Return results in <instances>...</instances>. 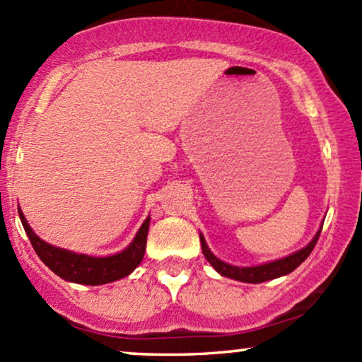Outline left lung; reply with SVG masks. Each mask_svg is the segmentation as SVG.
I'll return each instance as SVG.
<instances>
[{
    "mask_svg": "<svg viewBox=\"0 0 362 362\" xmlns=\"http://www.w3.org/2000/svg\"><path fill=\"white\" fill-rule=\"evenodd\" d=\"M320 233H322V230H318V233L313 236V240H311V242L306 245L305 248L294 252L293 255H288V257H284V259H279V260L269 262V264L257 265V267H236V265H230V264H226V262L219 260L218 257H216L214 253L209 250V247H207L204 236H202V235H199V236H201L202 253H204L207 262H209V264L213 265V267L219 274H221V276L230 277V279L242 281V282H252V284H259V282H265V281L276 279V277L286 276V274L293 272L294 269L298 267V265H301L303 262L306 260V257L310 255L311 250L315 248V245H317Z\"/></svg>",
    "mask_w": 362,
    "mask_h": 362,
    "instance_id": "obj_1",
    "label": "left lung"
}]
</instances>
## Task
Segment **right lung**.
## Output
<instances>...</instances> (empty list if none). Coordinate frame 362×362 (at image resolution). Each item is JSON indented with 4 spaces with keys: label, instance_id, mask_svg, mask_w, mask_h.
Segmentation results:
<instances>
[{
    "label": "right lung",
    "instance_id": "1",
    "mask_svg": "<svg viewBox=\"0 0 362 362\" xmlns=\"http://www.w3.org/2000/svg\"><path fill=\"white\" fill-rule=\"evenodd\" d=\"M20 221L23 224V230L30 240L32 247L39 259L47 265L54 274L62 277L64 281L76 282V284L86 286H98L107 284V282L122 279L134 271L141 264L146 250V236L149 230V218L141 224L139 231L136 233L132 243L129 245L126 250L110 257H90L83 253H74L64 248L52 247L45 243L39 236L34 233L28 226L27 219L22 211H18Z\"/></svg>",
    "mask_w": 362,
    "mask_h": 362
}]
</instances>
